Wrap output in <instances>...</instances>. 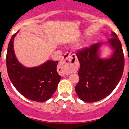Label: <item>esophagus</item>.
<instances>
[{
    "label": "esophagus",
    "instance_id": "1",
    "mask_svg": "<svg viewBox=\"0 0 129 129\" xmlns=\"http://www.w3.org/2000/svg\"><path fill=\"white\" fill-rule=\"evenodd\" d=\"M77 61V57L75 54L67 52L60 62L58 67V72L62 76L67 75L69 73V68L72 63H75Z\"/></svg>",
    "mask_w": 129,
    "mask_h": 129
}]
</instances>
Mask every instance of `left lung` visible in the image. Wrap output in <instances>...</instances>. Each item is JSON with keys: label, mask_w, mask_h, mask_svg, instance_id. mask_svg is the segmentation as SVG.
<instances>
[{"label": "left lung", "mask_w": 129, "mask_h": 129, "mask_svg": "<svg viewBox=\"0 0 129 129\" xmlns=\"http://www.w3.org/2000/svg\"><path fill=\"white\" fill-rule=\"evenodd\" d=\"M114 52L110 58L99 57L101 44L78 50L76 55L80 63L79 82L75 87L79 98L87 102L99 101L109 95L116 87L124 69V55L122 44L115 33L108 40Z\"/></svg>", "instance_id": "obj_1"}]
</instances>
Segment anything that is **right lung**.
I'll list each match as a JSON object with an SVG mask.
<instances>
[{
	"label": "right lung",
	"mask_w": 129,
	"mask_h": 129,
	"mask_svg": "<svg viewBox=\"0 0 129 129\" xmlns=\"http://www.w3.org/2000/svg\"><path fill=\"white\" fill-rule=\"evenodd\" d=\"M17 33L10 39L6 55L9 77L15 89L25 97L36 102H44L55 93L61 79L57 71L58 61L49 60L31 68L23 66L14 54L13 42Z\"/></svg>",
	"instance_id": "add662e5"
}]
</instances>
